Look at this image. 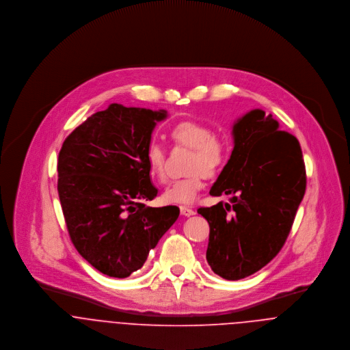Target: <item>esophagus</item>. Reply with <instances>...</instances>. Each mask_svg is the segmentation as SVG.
Listing matches in <instances>:
<instances>
[{"label":"esophagus","instance_id":"1","mask_svg":"<svg viewBox=\"0 0 350 350\" xmlns=\"http://www.w3.org/2000/svg\"><path fill=\"white\" fill-rule=\"evenodd\" d=\"M179 208H180V214H182V215H185V217H191V215H194V214H196V211H194L193 208L187 207V206H180Z\"/></svg>","mask_w":350,"mask_h":350}]
</instances>
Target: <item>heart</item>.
<instances>
[{"instance_id": "obj_1", "label": "heart", "mask_w": 350, "mask_h": 350, "mask_svg": "<svg viewBox=\"0 0 350 350\" xmlns=\"http://www.w3.org/2000/svg\"><path fill=\"white\" fill-rule=\"evenodd\" d=\"M171 137L178 144L194 150L190 163L193 174L171 182L163 193V200L171 204H190L198 198L204 186V172L213 175L222 167L226 157V146L222 140L214 137V132L210 126L193 120L176 124L171 129ZM146 159L150 176L164 182V150L161 146L156 143L150 144Z\"/></svg>"}]
</instances>
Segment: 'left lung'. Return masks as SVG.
Here are the masks:
<instances>
[{"mask_svg": "<svg viewBox=\"0 0 350 350\" xmlns=\"http://www.w3.org/2000/svg\"><path fill=\"white\" fill-rule=\"evenodd\" d=\"M233 150L210 189L232 196L198 208L210 225L206 260L226 280H240L265 267L284 245L306 191L299 142L253 109L232 128Z\"/></svg>", "mask_w": 350, "mask_h": 350, "instance_id": "left-lung-1", "label": "left lung"}]
</instances>
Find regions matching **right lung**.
Listing matches in <instances>:
<instances>
[{
  "instance_id": "right-lung-1",
  "label": "right lung",
  "mask_w": 350,
  "mask_h": 350,
  "mask_svg": "<svg viewBox=\"0 0 350 350\" xmlns=\"http://www.w3.org/2000/svg\"><path fill=\"white\" fill-rule=\"evenodd\" d=\"M167 110L110 103L64 140L57 193L74 247L110 278L140 269L179 217V207H150L157 196L146 153Z\"/></svg>"
}]
</instances>
